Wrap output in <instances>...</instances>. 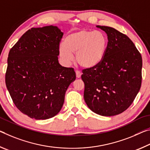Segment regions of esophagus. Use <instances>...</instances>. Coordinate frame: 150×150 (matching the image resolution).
Segmentation results:
<instances>
[{
	"mask_svg": "<svg viewBox=\"0 0 150 150\" xmlns=\"http://www.w3.org/2000/svg\"><path fill=\"white\" fill-rule=\"evenodd\" d=\"M76 75L77 78H80L81 77V75H82V73L79 72V71L76 70Z\"/></svg>",
	"mask_w": 150,
	"mask_h": 150,
	"instance_id": "esophagus-1",
	"label": "esophagus"
}]
</instances>
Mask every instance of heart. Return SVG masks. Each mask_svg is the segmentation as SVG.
Listing matches in <instances>:
<instances>
[{
	"instance_id": "1",
	"label": "heart",
	"mask_w": 150,
	"mask_h": 150,
	"mask_svg": "<svg viewBox=\"0 0 150 150\" xmlns=\"http://www.w3.org/2000/svg\"><path fill=\"white\" fill-rule=\"evenodd\" d=\"M108 47L106 36L100 31L80 30L68 34L59 45V56L66 64L74 60L83 68L90 69L101 64Z\"/></svg>"
}]
</instances>
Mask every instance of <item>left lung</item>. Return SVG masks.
<instances>
[{
  "label": "left lung",
  "mask_w": 150,
  "mask_h": 150,
  "mask_svg": "<svg viewBox=\"0 0 150 150\" xmlns=\"http://www.w3.org/2000/svg\"><path fill=\"white\" fill-rule=\"evenodd\" d=\"M96 27L106 33L108 47L100 64L83 70L84 98L96 114L116 116L128 108L139 91L142 58L126 35L112 27Z\"/></svg>",
  "instance_id": "8db88e82"
}]
</instances>
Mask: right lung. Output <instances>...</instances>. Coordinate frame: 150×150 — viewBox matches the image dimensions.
Here are the masks:
<instances>
[{
    "label": "right lung",
    "instance_id": "right-lung-1",
    "mask_svg": "<svg viewBox=\"0 0 150 150\" xmlns=\"http://www.w3.org/2000/svg\"><path fill=\"white\" fill-rule=\"evenodd\" d=\"M63 34L56 26L32 28L9 52L6 88L17 108L31 118L46 120L57 115L66 91L76 79L73 68L58 62Z\"/></svg>",
    "mask_w": 150,
    "mask_h": 150
}]
</instances>
